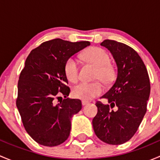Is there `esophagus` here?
Segmentation results:
<instances>
[{
  "label": "esophagus",
  "mask_w": 160,
  "mask_h": 160,
  "mask_svg": "<svg viewBox=\"0 0 160 160\" xmlns=\"http://www.w3.org/2000/svg\"><path fill=\"white\" fill-rule=\"evenodd\" d=\"M81 103H82V105H86V104H88V101H81Z\"/></svg>",
  "instance_id": "obj_1"
}]
</instances>
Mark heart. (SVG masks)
<instances>
[{"mask_svg": "<svg viewBox=\"0 0 160 160\" xmlns=\"http://www.w3.org/2000/svg\"><path fill=\"white\" fill-rule=\"evenodd\" d=\"M87 62L97 67L95 79L108 84L112 80L114 70L110 64V56L103 49L93 47L88 49L83 54ZM64 72L68 80L77 82L79 79L78 62L74 58H69L64 65ZM103 92V86L99 81L88 83L82 82L76 85L72 89L74 97L82 100H90L96 98Z\"/></svg>", "mask_w": 160, "mask_h": 160, "instance_id": "1", "label": "heart"}]
</instances>
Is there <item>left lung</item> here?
<instances>
[{
    "instance_id": "1",
    "label": "left lung",
    "mask_w": 160,
    "mask_h": 160,
    "mask_svg": "<svg viewBox=\"0 0 160 160\" xmlns=\"http://www.w3.org/2000/svg\"><path fill=\"white\" fill-rule=\"evenodd\" d=\"M101 45L113 55L118 72L110 89L101 97L110 104L97 101L98 113L92 124L99 139L121 145L135 135L147 111L149 77L141 57L132 47L110 39Z\"/></svg>"
}]
</instances>
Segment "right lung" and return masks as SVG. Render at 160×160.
I'll return each mask as SVG.
<instances>
[{"label": "right lung", "mask_w": 160, "mask_h": 160, "mask_svg": "<svg viewBox=\"0 0 160 160\" xmlns=\"http://www.w3.org/2000/svg\"><path fill=\"white\" fill-rule=\"evenodd\" d=\"M90 45L88 41L55 38L42 43L27 57L19 76L16 105L25 129L38 144L52 147L68 138L71 117L80 111L82 104L80 100L67 98L70 89L64 65ZM61 96L65 99L55 105Z\"/></svg>", "instance_id": "right-lung-1"}]
</instances>
